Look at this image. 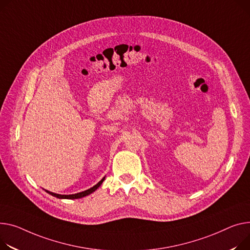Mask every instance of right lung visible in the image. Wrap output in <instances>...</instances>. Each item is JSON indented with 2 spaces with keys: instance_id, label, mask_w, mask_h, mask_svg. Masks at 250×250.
Segmentation results:
<instances>
[{
  "instance_id": "1",
  "label": "right lung",
  "mask_w": 250,
  "mask_h": 250,
  "mask_svg": "<svg viewBox=\"0 0 250 250\" xmlns=\"http://www.w3.org/2000/svg\"><path fill=\"white\" fill-rule=\"evenodd\" d=\"M104 178H105V177H104V178H103L101 181H99V182L97 183V184H96L95 186H93L92 188H90V189H88V190H85V191H83V192H80V193H77V194H72V195H60V194H55V193L49 192V191H46V192L49 193L50 195H52V196H54V197L59 198V199H78V198L85 197V196L91 194L92 192H94L99 186H101V185L103 184V182L104 181Z\"/></svg>"
}]
</instances>
